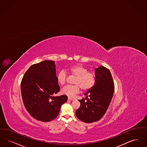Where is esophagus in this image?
<instances>
[{
    "label": "esophagus",
    "instance_id": "1",
    "mask_svg": "<svg viewBox=\"0 0 147 147\" xmlns=\"http://www.w3.org/2000/svg\"><path fill=\"white\" fill-rule=\"evenodd\" d=\"M68 99H69V100H74L75 99H74V98H70V97H68Z\"/></svg>",
    "mask_w": 147,
    "mask_h": 147
}]
</instances>
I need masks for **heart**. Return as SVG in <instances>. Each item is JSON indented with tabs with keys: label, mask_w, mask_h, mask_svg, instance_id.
Masks as SVG:
<instances>
[{
	"label": "heart",
	"mask_w": 147,
	"mask_h": 147,
	"mask_svg": "<svg viewBox=\"0 0 147 147\" xmlns=\"http://www.w3.org/2000/svg\"><path fill=\"white\" fill-rule=\"evenodd\" d=\"M67 71L71 75L75 76L74 80V85H68L61 90V93L69 96H74L78 93L80 89L84 91L90 90L96 82V75L94 72L89 71L88 69L81 65H75L70 67ZM67 75L64 70L58 72L57 76V82L60 85L66 83Z\"/></svg>",
	"instance_id": "obj_1"
}]
</instances>
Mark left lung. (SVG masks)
<instances>
[{"mask_svg":"<svg viewBox=\"0 0 147 147\" xmlns=\"http://www.w3.org/2000/svg\"><path fill=\"white\" fill-rule=\"evenodd\" d=\"M96 82L79 100L80 107L76 111L77 117L86 123L99 120L106 113L114 92L115 87L110 70L100 66L95 69Z\"/></svg>","mask_w":147,"mask_h":147,"instance_id":"obj_1","label":"left lung"}]
</instances>
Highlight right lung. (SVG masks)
I'll list each match as a JSON object with an SVG mask.
<instances>
[{"instance_id": "right-lung-1", "label": "right lung", "mask_w": 147, "mask_h": 147, "mask_svg": "<svg viewBox=\"0 0 147 147\" xmlns=\"http://www.w3.org/2000/svg\"><path fill=\"white\" fill-rule=\"evenodd\" d=\"M22 98L26 109L37 120L51 121L57 117L66 95L54 96L60 90L55 62L45 60L33 64L27 70L21 83Z\"/></svg>"}]
</instances>
